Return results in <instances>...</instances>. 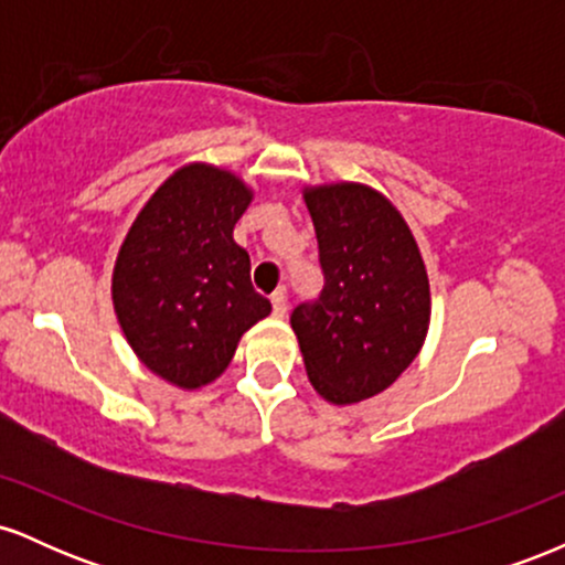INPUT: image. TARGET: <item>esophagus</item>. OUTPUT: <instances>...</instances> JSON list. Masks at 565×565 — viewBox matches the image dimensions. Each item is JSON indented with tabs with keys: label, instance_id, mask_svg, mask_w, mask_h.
I'll use <instances>...</instances> for the list:
<instances>
[{
	"label": "esophagus",
	"instance_id": "esophagus-1",
	"mask_svg": "<svg viewBox=\"0 0 565 565\" xmlns=\"http://www.w3.org/2000/svg\"><path fill=\"white\" fill-rule=\"evenodd\" d=\"M270 305H274L276 319H284V316H287V291H274V297H270Z\"/></svg>",
	"mask_w": 565,
	"mask_h": 565
}]
</instances>
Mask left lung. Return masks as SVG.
Segmentation results:
<instances>
[{
    "label": "left lung",
    "mask_w": 565,
    "mask_h": 565,
    "mask_svg": "<svg viewBox=\"0 0 565 565\" xmlns=\"http://www.w3.org/2000/svg\"><path fill=\"white\" fill-rule=\"evenodd\" d=\"M319 238L323 289L291 310L310 385L345 406L391 387L430 327V281L401 212L374 188L302 191Z\"/></svg>",
    "instance_id": "obj_1"
}]
</instances>
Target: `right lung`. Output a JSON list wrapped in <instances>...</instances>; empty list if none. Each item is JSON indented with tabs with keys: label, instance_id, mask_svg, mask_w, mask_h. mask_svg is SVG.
Returning a JSON list of instances; mask_svg holds the SVG:
<instances>
[{
	"label": "right lung",
	"instance_id": "1",
	"mask_svg": "<svg viewBox=\"0 0 565 565\" xmlns=\"http://www.w3.org/2000/svg\"><path fill=\"white\" fill-rule=\"evenodd\" d=\"M255 193L212 164H188L157 188L116 255L111 297L135 355L183 391L210 385L246 329L270 313L252 289L233 225Z\"/></svg>",
	"mask_w": 565,
	"mask_h": 565
}]
</instances>
